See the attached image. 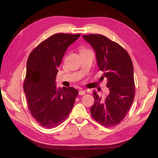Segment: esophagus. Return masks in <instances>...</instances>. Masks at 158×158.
Listing matches in <instances>:
<instances>
[{
  "label": "esophagus",
  "mask_w": 158,
  "mask_h": 158,
  "mask_svg": "<svg viewBox=\"0 0 158 158\" xmlns=\"http://www.w3.org/2000/svg\"><path fill=\"white\" fill-rule=\"evenodd\" d=\"M86 93V92L85 90H80L79 91V94L80 95H83V94H85Z\"/></svg>",
  "instance_id": "obj_1"
}]
</instances>
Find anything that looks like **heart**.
I'll return each mask as SVG.
<instances>
[{"label": "heart", "mask_w": 158, "mask_h": 158, "mask_svg": "<svg viewBox=\"0 0 158 158\" xmlns=\"http://www.w3.org/2000/svg\"><path fill=\"white\" fill-rule=\"evenodd\" d=\"M85 50H88V49H86V48H81V49H80V52L83 51H85Z\"/></svg>", "instance_id": "b5f03b06"}]
</instances>
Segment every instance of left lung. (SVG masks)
Wrapping results in <instances>:
<instances>
[{"label": "left lung", "instance_id": "obj_1", "mask_svg": "<svg viewBox=\"0 0 158 158\" xmlns=\"http://www.w3.org/2000/svg\"><path fill=\"white\" fill-rule=\"evenodd\" d=\"M83 38L96 51L97 64L107 79L109 89L106 97L94 92L91 115L104 127H115L124 120L135 99L132 59L123 47L103 35L91 34Z\"/></svg>", "mask_w": 158, "mask_h": 158}]
</instances>
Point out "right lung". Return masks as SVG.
Here are the masks:
<instances>
[{
  "label": "right lung",
  "instance_id": "right-lung-1",
  "mask_svg": "<svg viewBox=\"0 0 158 158\" xmlns=\"http://www.w3.org/2000/svg\"><path fill=\"white\" fill-rule=\"evenodd\" d=\"M80 36L53 34L35 47L27 59L23 82L27 107L34 120L44 128H55L64 122L78 94L73 87L57 89L55 77L66 49Z\"/></svg>",
  "mask_w": 158,
  "mask_h": 158
}]
</instances>
